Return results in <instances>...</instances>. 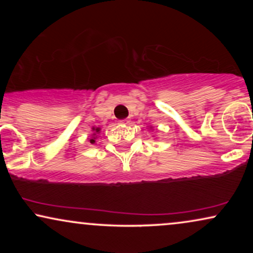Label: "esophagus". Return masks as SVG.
I'll list each match as a JSON object with an SVG mask.
<instances>
[{"label":"esophagus","mask_w":253,"mask_h":253,"mask_svg":"<svg viewBox=\"0 0 253 253\" xmlns=\"http://www.w3.org/2000/svg\"><path fill=\"white\" fill-rule=\"evenodd\" d=\"M120 123H121V124H129L130 121H129V120H123V121H121Z\"/></svg>","instance_id":"34e87169"}]
</instances>
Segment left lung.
I'll list each match as a JSON object with an SVG mask.
<instances>
[{
  "label": "left lung",
  "instance_id": "left-lung-1",
  "mask_svg": "<svg viewBox=\"0 0 253 253\" xmlns=\"http://www.w3.org/2000/svg\"><path fill=\"white\" fill-rule=\"evenodd\" d=\"M150 129H152V126H150Z\"/></svg>",
  "mask_w": 253,
  "mask_h": 253
}]
</instances>
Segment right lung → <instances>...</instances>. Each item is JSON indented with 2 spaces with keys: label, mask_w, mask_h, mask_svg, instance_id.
Returning <instances> with one entry per match:
<instances>
[{
  "label": "right lung",
  "mask_w": 253,
  "mask_h": 253,
  "mask_svg": "<svg viewBox=\"0 0 253 253\" xmlns=\"http://www.w3.org/2000/svg\"><path fill=\"white\" fill-rule=\"evenodd\" d=\"M100 131H101V127H100V126H92V134H91L92 137L89 138V143L95 144L96 137H98V134L100 133Z\"/></svg>",
  "instance_id": "right-lung-1"
}]
</instances>
